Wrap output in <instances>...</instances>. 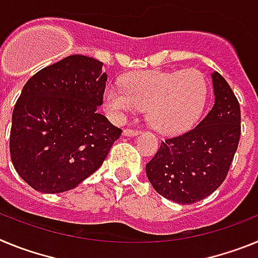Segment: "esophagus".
<instances>
[{
	"label": "esophagus",
	"mask_w": 258,
	"mask_h": 258,
	"mask_svg": "<svg viewBox=\"0 0 258 258\" xmlns=\"http://www.w3.org/2000/svg\"><path fill=\"white\" fill-rule=\"evenodd\" d=\"M140 134V131H133V129H124L122 132V136L125 137H136Z\"/></svg>",
	"instance_id": "obj_1"
}]
</instances>
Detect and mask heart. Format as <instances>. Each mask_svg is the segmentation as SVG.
<instances>
[{"label":"heart","instance_id":"obj_1","mask_svg":"<svg viewBox=\"0 0 258 258\" xmlns=\"http://www.w3.org/2000/svg\"><path fill=\"white\" fill-rule=\"evenodd\" d=\"M207 101V83L198 70L138 71L122 77V88L107 86L103 104L113 122L146 107L160 133H178L197 121Z\"/></svg>","mask_w":258,"mask_h":258}]
</instances>
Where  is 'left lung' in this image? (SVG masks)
I'll return each mask as SVG.
<instances>
[{"instance_id": "8db88e82", "label": "left lung", "mask_w": 258, "mask_h": 258, "mask_svg": "<svg viewBox=\"0 0 258 258\" xmlns=\"http://www.w3.org/2000/svg\"><path fill=\"white\" fill-rule=\"evenodd\" d=\"M212 76L214 104L197 126L160 145L146 174L157 194L179 204H194L226 178L240 138V107L218 72Z\"/></svg>"}]
</instances>
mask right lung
<instances>
[{
	"instance_id": "1",
	"label": "right lung",
	"mask_w": 258,
	"mask_h": 258,
	"mask_svg": "<svg viewBox=\"0 0 258 258\" xmlns=\"http://www.w3.org/2000/svg\"><path fill=\"white\" fill-rule=\"evenodd\" d=\"M103 63L70 55L27 81L14 107L10 155L18 174L45 194L72 190L102 165L121 129L97 111Z\"/></svg>"
}]
</instances>
